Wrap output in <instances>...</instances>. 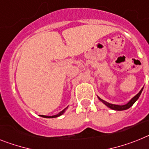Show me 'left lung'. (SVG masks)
Masks as SVG:
<instances>
[{
  "instance_id": "left-lung-1",
  "label": "left lung",
  "mask_w": 149,
  "mask_h": 149,
  "mask_svg": "<svg viewBox=\"0 0 149 149\" xmlns=\"http://www.w3.org/2000/svg\"><path fill=\"white\" fill-rule=\"evenodd\" d=\"M142 90H143V88H142V89L139 91V92L136 95H135L133 98H132V99L130 101V102H128V103H127L126 104H123V105H117V104H111V103H108V102H105V101H104L103 99H102V98H100L99 97H98V99L101 101V102H102V103H104V104H105L107 107H108L109 108H111V109L112 110H114V111H124V110H127V109H129L130 107H132V104L135 103V102L138 100V98H139V96H140L141 93H142Z\"/></svg>"
}]
</instances>
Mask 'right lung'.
<instances>
[{
	"mask_svg": "<svg viewBox=\"0 0 149 149\" xmlns=\"http://www.w3.org/2000/svg\"><path fill=\"white\" fill-rule=\"evenodd\" d=\"M67 107H66L64 110H63L62 111H61L59 113H57V114H56V115H54V116H45V115H41V117H45V118H55V117H60V116H61V115L64 113L65 111L67 110Z\"/></svg>",
	"mask_w": 149,
	"mask_h": 149,
	"instance_id": "obj_1",
	"label": "right lung"
}]
</instances>
